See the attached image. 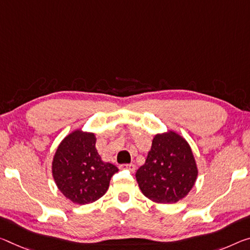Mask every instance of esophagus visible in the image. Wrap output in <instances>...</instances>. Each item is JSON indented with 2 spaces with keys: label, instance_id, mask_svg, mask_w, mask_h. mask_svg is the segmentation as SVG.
I'll return each mask as SVG.
<instances>
[{
  "label": "esophagus",
  "instance_id": "esophagus-1",
  "mask_svg": "<svg viewBox=\"0 0 250 250\" xmlns=\"http://www.w3.org/2000/svg\"><path fill=\"white\" fill-rule=\"evenodd\" d=\"M121 168H122V169H126V170H129V171H131V172H134V171H136V166L132 165V164H129V165H122V166H121Z\"/></svg>",
  "mask_w": 250,
  "mask_h": 250
}]
</instances>
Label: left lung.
Listing matches in <instances>:
<instances>
[{
	"mask_svg": "<svg viewBox=\"0 0 250 250\" xmlns=\"http://www.w3.org/2000/svg\"><path fill=\"white\" fill-rule=\"evenodd\" d=\"M197 177L191 146L175 130L154 134L146 162L136 172L142 193L157 204H175L184 199Z\"/></svg>",
	"mask_w": 250,
	"mask_h": 250,
	"instance_id": "obj_1",
	"label": "left lung"
}]
</instances>
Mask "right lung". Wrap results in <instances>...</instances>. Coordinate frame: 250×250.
I'll list each match as a JSON object with an SVG mask.
<instances>
[{
	"instance_id": "obj_1",
	"label": "right lung",
	"mask_w": 250,
	"mask_h": 250,
	"mask_svg": "<svg viewBox=\"0 0 250 250\" xmlns=\"http://www.w3.org/2000/svg\"><path fill=\"white\" fill-rule=\"evenodd\" d=\"M93 132L77 129L63 138L52 160L55 185L73 204L86 205L100 199L109 189L110 180L119 171L116 166L101 159Z\"/></svg>"
}]
</instances>
